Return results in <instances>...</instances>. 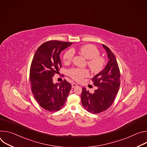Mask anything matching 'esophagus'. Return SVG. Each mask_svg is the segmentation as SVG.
I'll return each instance as SVG.
<instances>
[{
    "label": "esophagus",
    "instance_id": "esophagus-1",
    "mask_svg": "<svg viewBox=\"0 0 147 147\" xmlns=\"http://www.w3.org/2000/svg\"><path fill=\"white\" fill-rule=\"evenodd\" d=\"M78 85L77 84H76V83H73L72 84H71V87H72V88H74V87H76V86H77Z\"/></svg>",
    "mask_w": 147,
    "mask_h": 147
}]
</instances>
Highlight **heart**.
I'll return each mask as SVG.
<instances>
[{"label": "heart", "instance_id": "obj_1", "mask_svg": "<svg viewBox=\"0 0 147 147\" xmlns=\"http://www.w3.org/2000/svg\"><path fill=\"white\" fill-rule=\"evenodd\" d=\"M78 52L87 59V65L94 73L100 72L105 65V59L99 56V50L94 45L88 44L81 46L78 50ZM73 57V52L71 50L67 51L63 59L66 63H69ZM89 72L87 69H71L69 71V75L75 81H80L84 77L88 76Z\"/></svg>", "mask_w": 147, "mask_h": 147}]
</instances>
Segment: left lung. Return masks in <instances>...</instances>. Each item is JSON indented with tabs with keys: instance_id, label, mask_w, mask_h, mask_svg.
Returning <instances> with one entry per match:
<instances>
[{
	"instance_id": "8db88e82",
	"label": "left lung",
	"mask_w": 147,
	"mask_h": 147,
	"mask_svg": "<svg viewBox=\"0 0 147 147\" xmlns=\"http://www.w3.org/2000/svg\"><path fill=\"white\" fill-rule=\"evenodd\" d=\"M109 59L105 68L92 78L93 84L98 88L90 93L82 88L81 100L88 112L99 113L108 109L113 103L120 85V74L115 56L110 49L102 44Z\"/></svg>"
}]
</instances>
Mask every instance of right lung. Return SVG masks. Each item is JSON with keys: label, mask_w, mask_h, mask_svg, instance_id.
<instances>
[{"label": "right lung", "mask_w": 147, "mask_h": 147, "mask_svg": "<svg viewBox=\"0 0 147 147\" xmlns=\"http://www.w3.org/2000/svg\"><path fill=\"white\" fill-rule=\"evenodd\" d=\"M72 44L48 41L34 56L30 72L31 91L39 105L48 111H57L63 107L71 90V85L66 80L55 84L52 77L61 66L60 53Z\"/></svg>", "instance_id": "add662e5"}]
</instances>
